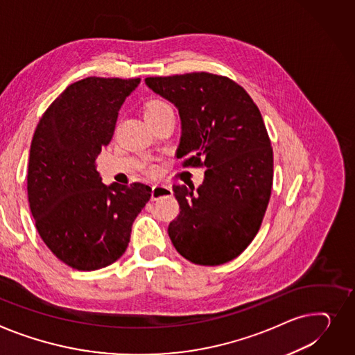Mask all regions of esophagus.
<instances>
[{"label": "esophagus", "mask_w": 355, "mask_h": 355, "mask_svg": "<svg viewBox=\"0 0 355 355\" xmlns=\"http://www.w3.org/2000/svg\"><path fill=\"white\" fill-rule=\"evenodd\" d=\"M173 194L171 187L167 185H154L151 190V200H159L162 197H170Z\"/></svg>", "instance_id": "esophagus-1"}]
</instances>
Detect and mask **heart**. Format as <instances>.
Listing matches in <instances>:
<instances>
[{
	"label": "heart",
	"instance_id": "obj_1",
	"mask_svg": "<svg viewBox=\"0 0 355 355\" xmlns=\"http://www.w3.org/2000/svg\"><path fill=\"white\" fill-rule=\"evenodd\" d=\"M144 115L147 118V121L151 124L154 121L162 120V118L174 116V110H173V107L167 101H164V100H151L150 103H147V105L144 108Z\"/></svg>",
	"mask_w": 355,
	"mask_h": 355
}]
</instances>
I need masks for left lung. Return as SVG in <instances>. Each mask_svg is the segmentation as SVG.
<instances>
[{"instance_id":"obj_1","label":"left lung","mask_w":355,"mask_h":355,"mask_svg":"<svg viewBox=\"0 0 355 355\" xmlns=\"http://www.w3.org/2000/svg\"><path fill=\"white\" fill-rule=\"evenodd\" d=\"M146 84L178 108L182 167L207 168L197 190L173 187L181 211L170 239L194 264L228 263L254 240L271 197L274 158L261 112L241 85L217 74L148 77Z\"/></svg>"}]
</instances>
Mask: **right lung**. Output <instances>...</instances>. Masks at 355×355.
<instances>
[{
  "label": "right lung",
  "instance_id": "right-lung-1",
  "mask_svg": "<svg viewBox=\"0 0 355 355\" xmlns=\"http://www.w3.org/2000/svg\"><path fill=\"white\" fill-rule=\"evenodd\" d=\"M139 81L88 77L71 84L34 132L27 175L31 214L45 245L71 268L94 271L116 261L151 198V188L141 182L104 185L96 168L118 111Z\"/></svg>",
  "mask_w": 355,
  "mask_h": 355
}]
</instances>
